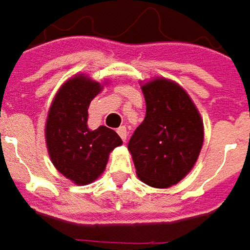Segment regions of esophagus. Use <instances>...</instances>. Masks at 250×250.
<instances>
[{"mask_svg": "<svg viewBox=\"0 0 250 250\" xmlns=\"http://www.w3.org/2000/svg\"><path fill=\"white\" fill-rule=\"evenodd\" d=\"M118 135L121 136V139L124 141V142H126V138H128V131H126V128L125 126H121L118 128Z\"/></svg>", "mask_w": 250, "mask_h": 250, "instance_id": "1", "label": "esophagus"}]
</instances>
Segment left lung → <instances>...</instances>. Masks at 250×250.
<instances>
[{"mask_svg":"<svg viewBox=\"0 0 250 250\" xmlns=\"http://www.w3.org/2000/svg\"><path fill=\"white\" fill-rule=\"evenodd\" d=\"M146 117L133 132L128 149L136 174L147 186L166 188L184 179L195 165L204 142L201 115L177 83L155 79L145 83Z\"/></svg>","mask_w":250,"mask_h":250,"instance_id":"left-lung-1","label":"left lung"}]
</instances>
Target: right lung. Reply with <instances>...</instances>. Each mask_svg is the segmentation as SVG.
<instances>
[{
  "mask_svg": "<svg viewBox=\"0 0 250 250\" xmlns=\"http://www.w3.org/2000/svg\"><path fill=\"white\" fill-rule=\"evenodd\" d=\"M103 85L84 74L64 83L49 108L44 136L55 167L77 186L97 180L109 153L122 145L118 133L104 125L90 129L88 106Z\"/></svg>",
  "mask_w": 250,
  "mask_h": 250,
  "instance_id": "1",
  "label": "right lung"
}]
</instances>
